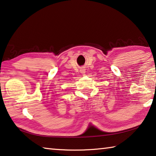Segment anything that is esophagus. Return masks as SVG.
Returning <instances> with one entry per match:
<instances>
[{"mask_svg":"<svg viewBox=\"0 0 156 156\" xmlns=\"http://www.w3.org/2000/svg\"><path fill=\"white\" fill-rule=\"evenodd\" d=\"M80 72L82 73H84V72H85V69H80Z\"/></svg>","mask_w":156,"mask_h":156,"instance_id":"1","label":"esophagus"}]
</instances>
